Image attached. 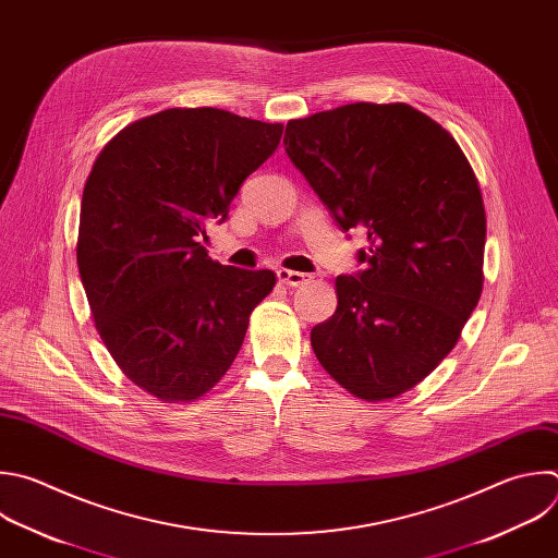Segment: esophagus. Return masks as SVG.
I'll return each mask as SVG.
<instances>
[{
  "mask_svg": "<svg viewBox=\"0 0 558 558\" xmlns=\"http://www.w3.org/2000/svg\"><path fill=\"white\" fill-rule=\"evenodd\" d=\"M278 280L287 287H302L304 282H308V274L291 271V269H278Z\"/></svg>",
  "mask_w": 558,
  "mask_h": 558,
  "instance_id": "esophagus-1",
  "label": "esophagus"
}]
</instances>
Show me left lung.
Instances as JSON below:
<instances>
[{
	"instance_id": "1",
	"label": "left lung",
	"mask_w": 558,
	"mask_h": 558,
	"mask_svg": "<svg viewBox=\"0 0 558 558\" xmlns=\"http://www.w3.org/2000/svg\"><path fill=\"white\" fill-rule=\"evenodd\" d=\"M284 150L337 226L367 236L365 269L335 280L337 311L311 330L315 356L352 397L397 399L453 350L482 295L475 172L453 135L405 102L289 120Z\"/></svg>"
}]
</instances>
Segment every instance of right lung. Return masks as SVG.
I'll use <instances>...</instances> for the list:
<instances>
[{
	"mask_svg": "<svg viewBox=\"0 0 558 558\" xmlns=\"http://www.w3.org/2000/svg\"><path fill=\"white\" fill-rule=\"evenodd\" d=\"M282 124L197 107L126 124L85 181L76 260L96 330L122 373L163 403L208 395L234 363L276 274L215 263L199 243Z\"/></svg>",
	"mask_w": 558,
	"mask_h": 558,
	"instance_id": "add662e5",
	"label": "right lung"
}]
</instances>
